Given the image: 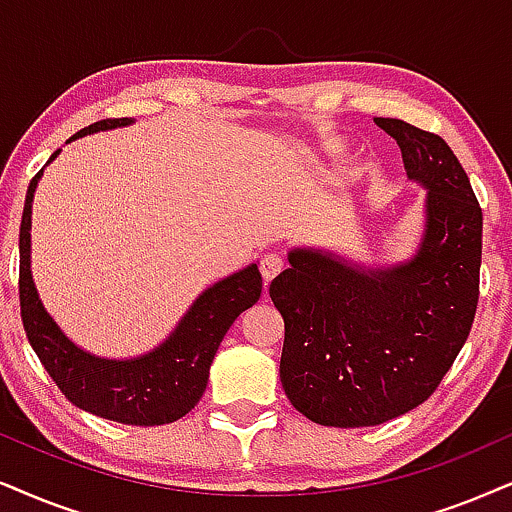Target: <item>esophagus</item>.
<instances>
[{
    "instance_id": "obj_1",
    "label": "esophagus",
    "mask_w": 512,
    "mask_h": 512,
    "mask_svg": "<svg viewBox=\"0 0 512 512\" xmlns=\"http://www.w3.org/2000/svg\"><path fill=\"white\" fill-rule=\"evenodd\" d=\"M283 264H286V262H283L281 255H276V252H267V255H264L260 260V271H262L264 283H269L271 278H276L278 274H281Z\"/></svg>"
}]
</instances>
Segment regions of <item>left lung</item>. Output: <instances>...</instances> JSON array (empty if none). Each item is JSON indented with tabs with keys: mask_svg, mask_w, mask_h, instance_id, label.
<instances>
[{
	"mask_svg": "<svg viewBox=\"0 0 512 512\" xmlns=\"http://www.w3.org/2000/svg\"><path fill=\"white\" fill-rule=\"evenodd\" d=\"M428 186V229L411 262L364 274L293 250L269 286L286 323L281 383L302 416L368 428L416 409L468 340L480 300L482 208L463 165L435 132L375 118Z\"/></svg>",
	"mask_w": 512,
	"mask_h": 512,
	"instance_id": "obj_1",
	"label": "left lung"
}]
</instances>
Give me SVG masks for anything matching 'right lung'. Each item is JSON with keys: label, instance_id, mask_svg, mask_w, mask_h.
<instances>
[{"label": "right lung", "instance_id": "add662e5", "mask_svg": "<svg viewBox=\"0 0 512 512\" xmlns=\"http://www.w3.org/2000/svg\"><path fill=\"white\" fill-rule=\"evenodd\" d=\"M129 122H132L129 118L99 120L80 129L70 141ZM56 155L58 151L49 160H54ZM40 174L42 170L32 177L25 193L21 236H18V250H21L18 300H21L23 328L32 349L58 390L77 409L125 425L174 423L203 397L210 364L231 323L260 300V269L257 264H250L248 269L231 274L205 290L193 302L189 314L181 319L177 331L146 357L127 361L92 357L58 331L51 316L44 312L30 276V208Z\"/></svg>", "mask_w": 512, "mask_h": 512}]
</instances>
